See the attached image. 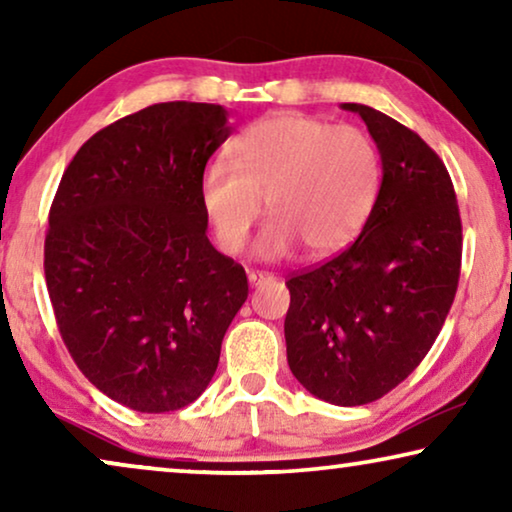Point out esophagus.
Instances as JSON below:
<instances>
[{
    "label": "esophagus",
    "mask_w": 512,
    "mask_h": 512,
    "mask_svg": "<svg viewBox=\"0 0 512 512\" xmlns=\"http://www.w3.org/2000/svg\"><path fill=\"white\" fill-rule=\"evenodd\" d=\"M270 279H275V277L268 275V272H256V270L249 272V284H251V286H258V284H263V282H270Z\"/></svg>",
    "instance_id": "esophagus-1"
}]
</instances>
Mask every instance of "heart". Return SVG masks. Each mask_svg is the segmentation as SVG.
<instances>
[{
  "label": "heart",
  "instance_id": "b5f03b06",
  "mask_svg": "<svg viewBox=\"0 0 512 512\" xmlns=\"http://www.w3.org/2000/svg\"><path fill=\"white\" fill-rule=\"evenodd\" d=\"M382 184L380 151L352 125L317 116L263 118L233 142V160L200 177V205L216 244L237 254L268 209L256 256L279 261L303 244L310 256L347 247L373 212Z\"/></svg>",
  "mask_w": 512,
  "mask_h": 512
}]
</instances>
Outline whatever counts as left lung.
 I'll list each match as a JSON object with an SVG mask.
<instances>
[{"label":"left lung","instance_id":"left-lung-1","mask_svg":"<svg viewBox=\"0 0 512 512\" xmlns=\"http://www.w3.org/2000/svg\"><path fill=\"white\" fill-rule=\"evenodd\" d=\"M368 125L382 184L345 251L291 275L284 319L291 373L321 401L373 403L415 370L450 312L461 268V219L450 174L417 132L347 102Z\"/></svg>","mask_w":512,"mask_h":512}]
</instances>
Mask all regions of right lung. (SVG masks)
<instances>
[{
    "instance_id": "1",
    "label": "right lung",
    "mask_w": 512,
    "mask_h": 512,
    "mask_svg": "<svg viewBox=\"0 0 512 512\" xmlns=\"http://www.w3.org/2000/svg\"><path fill=\"white\" fill-rule=\"evenodd\" d=\"M230 132L221 104L160 102L95 132L62 174L44 244L48 296L76 366L125 408L193 403L249 296L200 205L202 172Z\"/></svg>"
}]
</instances>
